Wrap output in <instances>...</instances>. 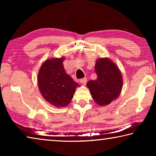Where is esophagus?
<instances>
[{
  "mask_svg": "<svg viewBox=\"0 0 156 156\" xmlns=\"http://www.w3.org/2000/svg\"><path fill=\"white\" fill-rule=\"evenodd\" d=\"M87 78H83L80 79V82L83 84H85L87 83Z\"/></svg>",
  "mask_w": 156,
  "mask_h": 156,
  "instance_id": "1",
  "label": "esophagus"
}]
</instances>
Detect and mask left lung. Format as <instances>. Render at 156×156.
Masks as SVG:
<instances>
[{
  "label": "left lung",
  "instance_id": "obj_1",
  "mask_svg": "<svg viewBox=\"0 0 156 156\" xmlns=\"http://www.w3.org/2000/svg\"><path fill=\"white\" fill-rule=\"evenodd\" d=\"M97 79L87 83L93 99L100 106L110 104L119 96L122 78L119 69L109 58L98 59L95 65Z\"/></svg>",
  "mask_w": 156,
  "mask_h": 156
}]
</instances>
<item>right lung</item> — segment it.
Wrapping results in <instances>:
<instances>
[{"label":"right lung","mask_w":156,"mask_h":156,"mask_svg":"<svg viewBox=\"0 0 156 156\" xmlns=\"http://www.w3.org/2000/svg\"><path fill=\"white\" fill-rule=\"evenodd\" d=\"M65 58L46 60L39 70L38 85L47 102L57 107H65L73 98L78 84L67 75L63 66Z\"/></svg>","instance_id":"obj_1"}]
</instances>
